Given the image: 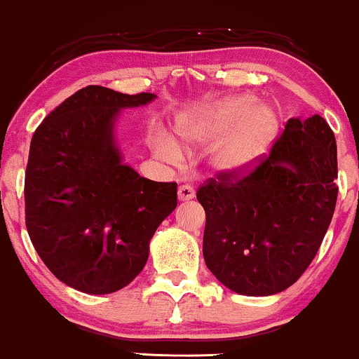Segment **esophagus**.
Masks as SVG:
<instances>
[{"label": "esophagus", "instance_id": "1", "mask_svg": "<svg viewBox=\"0 0 359 359\" xmlns=\"http://www.w3.org/2000/svg\"><path fill=\"white\" fill-rule=\"evenodd\" d=\"M194 188L193 186H189V184H183V186H180L178 188V198H180V201H189V199H193L194 198Z\"/></svg>", "mask_w": 359, "mask_h": 359}]
</instances>
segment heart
Returning a JSON list of instances; mask_svg holds the SVG:
<instances>
[{
    "label": "heart",
    "instance_id": "1",
    "mask_svg": "<svg viewBox=\"0 0 359 359\" xmlns=\"http://www.w3.org/2000/svg\"><path fill=\"white\" fill-rule=\"evenodd\" d=\"M230 131L233 134L212 151V165L219 171H237L253 163L276 135L278 116L273 107L257 104L255 96L243 95L224 100L180 127L181 135L194 144H209ZM154 147L163 160L178 161L183 156L181 147L166 134L156 135Z\"/></svg>",
    "mask_w": 359,
    "mask_h": 359
}]
</instances>
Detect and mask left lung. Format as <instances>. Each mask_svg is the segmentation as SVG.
I'll return each mask as SVG.
<instances>
[{"instance_id":"left-lung-1","label":"left lung","mask_w":359,"mask_h":359,"mask_svg":"<svg viewBox=\"0 0 359 359\" xmlns=\"http://www.w3.org/2000/svg\"><path fill=\"white\" fill-rule=\"evenodd\" d=\"M337 142L322 116L289 119L253 166L199 186L210 273L243 296L292 286L320 248L337 204Z\"/></svg>"}]
</instances>
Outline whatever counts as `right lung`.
<instances>
[{"instance_id":"add662e5","label":"right lung","mask_w":359,"mask_h":359,"mask_svg":"<svg viewBox=\"0 0 359 359\" xmlns=\"http://www.w3.org/2000/svg\"><path fill=\"white\" fill-rule=\"evenodd\" d=\"M151 100V93L86 86L32 135L26 227L46 266L76 291L126 287L144 269L155 230L178 204V184L142 178L122 163L112 139L119 111Z\"/></svg>"}]
</instances>
